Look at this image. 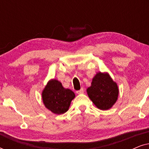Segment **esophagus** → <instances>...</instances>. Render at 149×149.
I'll list each match as a JSON object with an SVG mask.
<instances>
[{
	"instance_id": "obj_1",
	"label": "esophagus",
	"mask_w": 149,
	"mask_h": 149,
	"mask_svg": "<svg viewBox=\"0 0 149 149\" xmlns=\"http://www.w3.org/2000/svg\"><path fill=\"white\" fill-rule=\"evenodd\" d=\"M76 92H77V93H78V94H81V93H84V89H83V88H81L80 90L77 91Z\"/></svg>"
}]
</instances>
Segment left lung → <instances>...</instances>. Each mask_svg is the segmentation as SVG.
I'll return each mask as SVG.
<instances>
[{
    "instance_id": "obj_1",
    "label": "left lung",
    "mask_w": 149,
    "mask_h": 149,
    "mask_svg": "<svg viewBox=\"0 0 149 149\" xmlns=\"http://www.w3.org/2000/svg\"><path fill=\"white\" fill-rule=\"evenodd\" d=\"M89 97L100 110H108L117 101L119 89L107 73L98 72L93 77L91 87L87 89Z\"/></svg>"
}]
</instances>
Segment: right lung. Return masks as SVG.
<instances>
[{
    "mask_svg": "<svg viewBox=\"0 0 149 149\" xmlns=\"http://www.w3.org/2000/svg\"><path fill=\"white\" fill-rule=\"evenodd\" d=\"M75 95L70 89H65L58 81H49L42 93V101L47 109L55 114H63L68 111Z\"/></svg>",
    "mask_w": 149,
    "mask_h": 149,
    "instance_id": "right-lung-1",
    "label": "right lung"
}]
</instances>
